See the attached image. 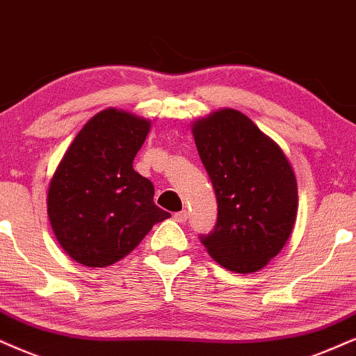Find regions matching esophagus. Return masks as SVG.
Wrapping results in <instances>:
<instances>
[{
	"instance_id": "34e87169",
	"label": "esophagus",
	"mask_w": 356,
	"mask_h": 356,
	"mask_svg": "<svg viewBox=\"0 0 356 356\" xmlns=\"http://www.w3.org/2000/svg\"><path fill=\"white\" fill-rule=\"evenodd\" d=\"M174 218H175V222H179V223H184V222H187V218H188V211H187V210L177 211V213L174 215Z\"/></svg>"
}]
</instances>
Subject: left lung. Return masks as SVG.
Wrapping results in <instances>:
<instances>
[{
	"mask_svg": "<svg viewBox=\"0 0 356 356\" xmlns=\"http://www.w3.org/2000/svg\"><path fill=\"white\" fill-rule=\"evenodd\" d=\"M218 204L213 230L199 235L230 271L266 266L289 238L298 215V182L284 152L236 110H220L192 128Z\"/></svg>",
	"mask_w": 356,
	"mask_h": 356,
	"instance_id": "1",
	"label": "left lung"
}]
</instances>
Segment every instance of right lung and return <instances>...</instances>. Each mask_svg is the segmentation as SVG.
Segmentation results:
<instances>
[{
    "instance_id": "1",
    "label": "right lung",
    "mask_w": 356,
    "mask_h": 356,
    "mask_svg": "<svg viewBox=\"0 0 356 356\" xmlns=\"http://www.w3.org/2000/svg\"><path fill=\"white\" fill-rule=\"evenodd\" d=\"M151 123L108 108L75 136L47 193L52 230L67 254L90 268L124 258L152 225L170 213L154 204V186L133 169Z\"/></svg>"
}]
</instances>
